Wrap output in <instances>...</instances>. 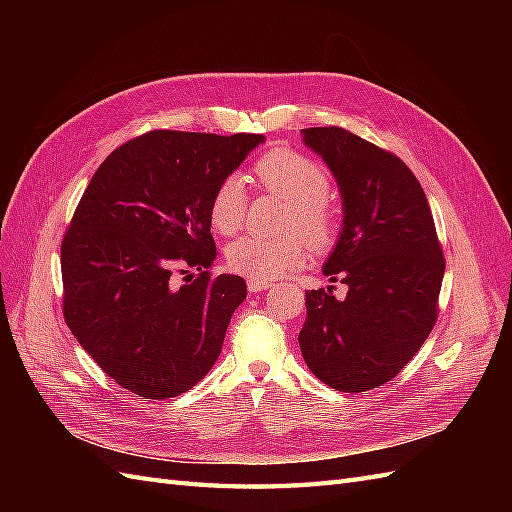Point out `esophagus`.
<instances>
[{"instance_id":"34e87169","label":"esophagus","mask_w":512,"mask_h":512,"mask_svg":"<svg viewBox=\"0 0 512 512\" xmlns=\"http://www.w3.org/2000/svg\"><path fill=\"white\" fill-rule=\"evenodd\" d=\"M247 288H250V292H260V290H267L271 288V282L269 280H247Z\"/></svg>"}]
</instances>
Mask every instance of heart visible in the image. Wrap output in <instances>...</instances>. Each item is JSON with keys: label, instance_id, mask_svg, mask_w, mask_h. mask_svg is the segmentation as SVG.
<instances>
[{"label": "heart", "instance_id": "b5f03b06", "mask_svg": "<svg viewBox=\"0 0 512 512\" xmlns=\"http://www.w3.org/2000/svg\"><path fill=\"white\" fill-rule=\"evenodd\" d=\"M254 175L262 188L280 194L290 203L284 226L299 230L314 247L329 245L337 218L324 198L331 179L320 164L292 149H273L256 162ZM245 185L239 175H228L215 188L209 203V222L220 235H235L245 220ZM305 241L290 232L284 237L245 235L226 247L228 267L252 280H273L305 262Z\"/></svg>", "mask_w": 512, "mask_h": 512}]
</instances>
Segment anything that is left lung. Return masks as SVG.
<instances>
[{
  "instance_id": "8db88e82",
  "label": "left lung",
  "mask_w": 512,
  "mask_h": 512,
  "mask_svg": "<svg viewBox=\"0 0 512 512\" xmlns=\"http://www.w3.org/2000/svg\"><path fill=\"white\" fill-rule=\"evenodd\" d=\"M301 136L342 196V230L322 273L348 292H305L299 346L318 380L363 393L395 378L436 324L442 247L421 183L397 156L335 126Z\"/></svg>"
}]
</instances>
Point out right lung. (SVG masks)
I'll return each mask as SVG.
<instances>
[{
    "label": "right lung",
    "mask_w": 512,
    "mask_h": 512,
    "mask_svg": "<svg viewBox=\"0 0 512 512\" xmlns=\"http://www.w3.org/2000/svg\"><path fill=\"white\" fill-rule=\"evenodd\" d=\"M262 134L153 130L91 177L61 241L64 316L108 378L147 399L190 391L218 361L243 277L207 271L209 203ZM201 273L181 287L179 267Z\"/></svg>",
    "instance_id": "add662e5"
}]
</instances>
